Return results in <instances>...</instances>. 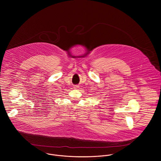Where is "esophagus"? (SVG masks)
Returning a JSON list of instances; mask_svg holds the SVG:
<instances>
[{"label": "esophagus", "mask_w": 161, "mask_h": 161, "mask_svg": "<svg viewBox=\"0 0 161 161\" xmlns=\"http://www.w3.org/2000/svg\"><path fill=\"white\" fill-rule=\"evenodd\" d=\"M74 87L75 89H77V88L78 87V86H77V85H75V86H74Z\"/></svg>", "instance_id": "1"}]
</instances>
